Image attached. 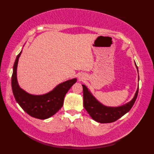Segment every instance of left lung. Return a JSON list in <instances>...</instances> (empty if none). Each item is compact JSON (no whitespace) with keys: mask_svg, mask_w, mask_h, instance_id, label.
I'll return each instance as SVG.
<instances>
[{"mask_svg":"<svg viewBox=\"0 0 154 154\" xmlns=\"http://www.w3.org/2000/svg\"><path fill=\"white\" fill-rule=\"evenodd\" d=\"M136 66L137 68L136 64ZM82 87L84 108L93 120L101 124L114 122L129 112L136 102L139 90L138 87L134 98L130 102L119 107H107L100 103L85 85H82Z\"/></svg>","mask_w":154,"mask_h":154,"instance_id":"obj_1","label":"left lung"}]
</instances>
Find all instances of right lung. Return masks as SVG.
<instances>
[{"label":"right lung","mask_w":154,"mask_h":154,"mask_svg":"<svg viewBox=\"0 0 154 154\" xmlns=\"http://www.w3.org/2000/svg\"><path fill=\"white\" fill-rule=\"evenodd\" d=\"M21 52L22 51L15 60L11 79L12 92L16 101L30 116L40 120L49 118L62 107L66 94L76 83V78L58 84L54 90L46 94L40 96L30 94L20 88L17 82V69Z\"/></svg>","instance_id":"right-lung-1"}]
</instances>
